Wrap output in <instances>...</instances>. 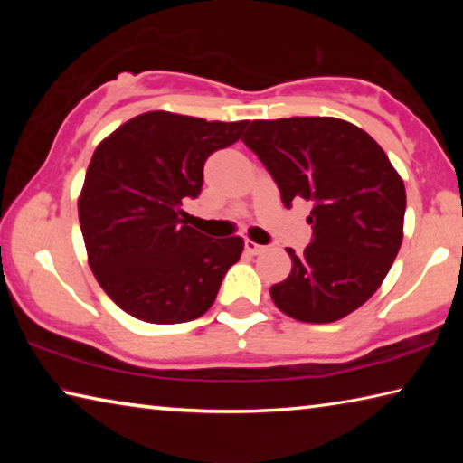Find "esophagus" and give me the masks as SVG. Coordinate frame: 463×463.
I'll use <instances>...</instances> for the list:
<instances>
[{
	"label": "esophagus",
	"instance_id": "obj_1",
	"mask_svg": "<svg viewBox=\"0 0 463 463\" xmlns=\"http://www.w3.org/2000/svg\"><path fill=\"white\" fill-rule=\"evenodd\" d=\"M265 247H261V245H257V242L255 241H245V250H247V253L249 255H260L261 253V250H263Z\"/></svg>",
	"mask_w": 463,
	"mask_h": 463
}]
</instances>
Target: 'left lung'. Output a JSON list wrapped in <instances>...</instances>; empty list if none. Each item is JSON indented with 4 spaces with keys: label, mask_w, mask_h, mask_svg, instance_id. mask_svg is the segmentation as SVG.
Here are the masks:
<instances>
[{
    "label": "left lung",
    "mask_w": 463,
    "mask_h": 463,
    "mask_svg": "<svg viewBox=\"0 0 463 463\" xmlns=\"http://www.w3.org/2000/svg\"><path fill=\"white\" fill-rule=\"evenodd\" d=\"M276 179L281 202L312 203V242L286 249L292 271L271 300L300 323H335L382 286L404 237V182L355 124L331 116L253 120L242 137Z\"/></svg>",
    "instance_id": "1"
}]
</instances>
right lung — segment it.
<instances>
[{
  "label": "right lung",
  "instance_id": "obj_1",
  "mask_svg": "<svg viewBox=\"0 0 463 463\" xmlns=\"http://www.w3.org/2000/svg\"><path fill=\"white\" fill-rule=\"evenodd\" d=\"M247 124L155 109L98 145L77 200L80 224L93 276L130 317L175 325L214 304L245 242L192 229L182 200L200 194L203 163Z\"/></svg>",
  "mask_w": 463,
  "mask_h": 463
}]
</instances>
